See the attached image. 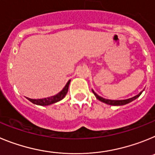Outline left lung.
Listing matches in <instances>:
<instances>
[{"label": "left lung", "instance_id": "1", "mask_svg": "<svg viewBox=\"0 0 155 155\" xmlns=\"http://www.w3.org/2000/svg\"><path fill=\"white\" fill-rule=\"evenodd\" d=\"M92 92L94 93V94L95 95V97H96L97 98H98L99 101H101V102H104V103H106V104H109V105H126V104L129 103V102H132V101H134V100L136 99L137 98H138V97L141 94L142 91L140 94H138L137 95H136V96L133 97V98H128V99H125V100H109V99H105V98H102V97H100L99 95H98V94H96V93L94 92V91L92 90Z\"/></svg>", "mask_w": 155, "mask_h": 155}]
</instances>
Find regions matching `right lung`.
<instances>
[{
  "instance_id": "right-lung-1",
  "label": "right lung",
  "mask_w": 155,
  "mask_h": 155,
  "mask_svg": "<svg viewBox=\"0 0 155 155\" xmlns=\"http://www.w3.org/2000/svg\"><path fill=\"white\" fill-rule=\"evenodd\" d=\"M70 82H71V80L68 81L67 84L65 85V87L63 88V90L61 91V92H59L57 94L50 97V98H42V99H31V98H27L29 100L30 102L35 104V105H51V104H53V103H55V102L61 101V99H63V98L65 97V95L67 94V93H68Z\"/></svg>"
}]
</instances>
